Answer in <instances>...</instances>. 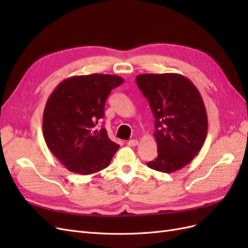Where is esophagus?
<instances>
[{"mask_svg":"<svg viewBox=\"0 0 248 248\" xmlns=\"http://www.w3.org/2000/svg\"><path fill=\"white\" fill-rule=\"evenodd\" d=\"M127 145L130 147H136L139 145V141H138V140H129L128 141H127Z\"/></svg>","mask_w":248,"mask_h":248,"instance_id":"obj_1","label":"esophagus"}]
</instances>
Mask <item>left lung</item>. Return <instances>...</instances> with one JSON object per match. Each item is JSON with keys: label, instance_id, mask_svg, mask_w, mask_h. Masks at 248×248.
<instances>
[{"label": "left lung", "instance_id": "obj_1", "mask_svg": "<svg viewBox=\"0 0 248 248\" xmlns=\"http://www.w3.org/2000/svg\"><path fill=\"white\" fill-rule=\"evenodd\" d=\"M136 81L155 118L156 158L147 166L172 172L188 164L204 144L208 118L197 87L178 73L140 74Z\"/></svg>", "mask_w": 248, "mask_h": 248}]
</instances>
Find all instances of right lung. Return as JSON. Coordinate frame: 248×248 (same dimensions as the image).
<instances>
[{"mask_svg": "<svg viewBox=\"0 0 248 248\" xmlns=\"http://www.w3.org/2000/svg\"><path fill=\"white\" fill-rule=\"evenodd\" d=\"M124 79L111 74L76 76L56 87L43 111V137L63 166L79 175H91L109 166L119 145L96 124L112 89Z\"/></svg>", "mask_w": 248, "mask_h": 248, "instance_id": "right-lung-1", "label": "right lung"}]
</instances>
